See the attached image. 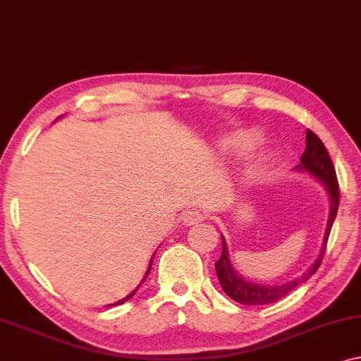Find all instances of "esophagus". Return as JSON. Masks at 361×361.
Returning a JSON list of instances; mask_svg holds the SVG:
<instances>
[{
  "label": "esophagus",
  "instance_id": "esophagus-1",
  "mask_svg": "<svg viewBox=\"0 0 361 361\" xmlns=\"http://www.w3.org/2000/svg\"><path fill=\"white\" fill-rule=\"evenodd\" d=\"M204 215L199 211H188L183 214V224L185 225H196L199 222H202Z\"/></svg>",
  "mask_w": 361,
  "mask_h": 361
}]
</instances>
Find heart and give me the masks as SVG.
Wrapping results in <instances>:
<instances>
[{"mask_svg":"<svg viewBox=\"0 0 361 361\" xmlns=\"http://www.w3.org/2000/svg\"><path fill=\"white\" fill-rule=\"evenodd\" d=\"M259 142L261 136L255 131H240L228 139V146L238 150H251ZM269 164H271V159H269L267 155H261V157L250 166L251 178H261V176L267 171Z\"/></svg>","mask_w":361,"mask_h":361,"instance_id":"1","label":"heart"}]
</instances>
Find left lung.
I'll list each match as a JSON object with an SVG mask.
<instances>
[{
	"label": "left lung",
	"instance_id": "obj_1",
	"mask_svg": "<svg viewBox=\"0 0 361 361\" xmlns=\"http://www.w3.org/2000/svg\"><path fill=\"white\" fill-rule=\"evenodd\" d=\"M295 170L301 171V173H308L313 176L314 180L321 181L322 186H324V190L327 191V197H329V204H331L329 219H327L324 240H322V246L318 255V259L311 264V267L306 269L301 276L295 277L292 281L285 283L267 285V283L252 282V281H248V279H245L241 274H238L233 269L232 262H230L227 243H225V238L222 236V256H220V259L215 262L217 279L220 285H222L224 292L227 293L230 298L238 301L241 305H248V306L269 305L283 297H287V295L292 293L298 285L308 281V279L313 276V274L318 271V267L321 266L322 256H324V251H326L327 238H329L332 224H334L336 215H337L341 191H338L336 169L334 165H332L329 154H327V150L324 147V144L321 142V139L316 136L313 131H310V129H306V149L300 159V165H297V169Z\"/></svg>",
	"mask_w": 361,
	"mask_h": 361
}]
</instances>
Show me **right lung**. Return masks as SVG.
I'll return each mask as SVG.
<instances>
[{"label": "right lung", "mask_w": 361, "mask_h": 361, "mask_svg": "<svg viewBox=\"0 0 361 361\" xmlns=\"http://www.w3.org/2000/svg\"><path fill=\"white\" fill-rule=\"evenodd\" d=\"M152 261H154V259H152V257H150V262H149V267H147V271H146V274H144V277H142V281H141V283H139V285H137V287H136V288H134V290H133V292H131V293H129V295H126V297H125V298H121V300H118V301H115V303H111V305H106V306H116V305H123V303H125V301H128V300H129V298H131V297H133V295H134V293H136V292H137V288H139V287H141V285H142V283H144V282H146V279H147V276H149V272H150V269H152Z\"/></svg>", "instance_id": "add662e5"}]
</instances>
